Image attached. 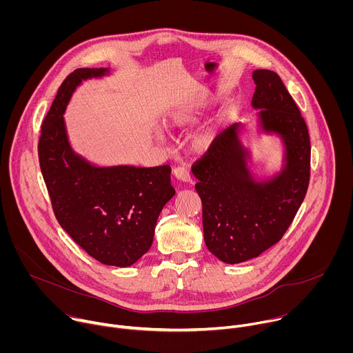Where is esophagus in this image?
Returning a JSON list of instances; mask_svg holds the SVG:
<instances>
[{
    "instance_id": "34e87169",
    "label": "esophagus",
    "mask_w": 353,
    "mask_h": 353,
    "mask_svg": "<svg viewBox=\"0 0 353 353\" xmlns=\"http://www.w3.org/2000/svg\"><path fill=\"white\" fill-rule=\"evenodd\" d=\"M173 176L179 181H183V183H190L191 181L190 172L185 168H176V169H173Z\"/></svg>"
}]
</instances>
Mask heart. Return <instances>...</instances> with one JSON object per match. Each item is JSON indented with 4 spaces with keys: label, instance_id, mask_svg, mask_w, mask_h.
I'll return each instance as SVG.
<instances>
[{
    "label": "heart",
    "instance_id": "heart-1",
    "mask_svg": "<svg viewBox=\"0 0 353 353\" xmlns=\"http://www.w3.org/2000/svg\"><path fill=\"white\" fill-rule=\"evenodd\" d=\"M195 114L188 110H176L173 112L166 120H165V128L166 130H176V128H183L195 121ZM215 139V130L212 127H205L196 131L191 138H190V146L192 150L198 154H204L211 148L212 142Z\"/></svg>",
    "mask_w": 353,
    "mask_h": 353
}]
</instances>
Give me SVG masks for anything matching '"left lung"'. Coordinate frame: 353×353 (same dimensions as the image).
<instances>
[{
    "mask_svg": "<svg viewBox=\"0 0 353 353\" xmlns=\"http://www.w3.org/2000/svg\"><path fill=\"white\" fill-rule=\"evenodd\" d=\"M253 79L256 130L281 139V169L271 176L251 169L253 154L243 142V123L221 132L192 166L195 190L203 201L205 244L226 264L256 259L282 239L310 179L309 131L294 100L276 72L256 70Z\"/></svg>",
    "mask_w": 353,
    "mask_h": 353,
    "instance_id": "8db88e82",
    "label": "left lung"
}]
</instances>
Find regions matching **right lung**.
I'll use <instances>...</instances> for the list:
<instances>
[{
    "instance_id": "obj_1",
    "label": "right lung",
    "mask_w": 353,
    "mask_h": 353,
    "mask_svg": "<svg viewBox=\"0 0 353 353\" xmlns=\"http://www.w3.org/2000/svg\"><path fill=\"white\" fill-rule=\"evenodd\" d=\"M110 68H78L60 86L39 139V162L54 215L86 253L125 268L152 245L161 211L176 194L170 166H100L77 154L64 113L78 86L110 77Z\"/></svg>"
}]
</instances>
